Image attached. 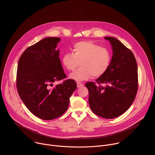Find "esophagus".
Instances as JSON below:
<instances>
[{"mask_svg":"<svg viewBox=\"0 0 155 155\" xmlns=\"http://www.w3.org/2000/svg\"><path fill=\"white\" fill-rule=\"evenodd\" d=\"M77 87H80L83 86V84L81 83H80V82H77Z\"/></svg>","mask_w":155,"mask_h":155,"instance_id":"34e87169","label":"esophagus"}]
</instances>
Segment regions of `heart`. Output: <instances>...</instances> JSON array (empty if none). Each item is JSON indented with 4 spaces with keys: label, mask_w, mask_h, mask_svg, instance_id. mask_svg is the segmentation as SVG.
I'll return each instance as SVG.
<instances>
[{
    "label": "heart",
    "mask_w": 155,
    "mask_h": 155,
    "mask_svg": "<svg viewBox=\"0 0 155 155\" xmlns=\"http://www.w3.org/2000/svg\"><path fill=\"white\" fill-rule=\"evenodd\" d=\"M72 53H66L62 62L68 71H74L80 64L78 69L69 75V78L82 81L92 77L104 75L110 68L112 53L106 47H102L90 41H81L72 47Z\"/></svg>",
    "instance_id": "heart-1"
}]
</instances>
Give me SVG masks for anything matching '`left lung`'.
<instances>
[{"label": "left lung", "mask_w": 155, "mask_h": 155, "mask_svg": "<svg viewBox=\"0 0 155 155\" xmlns=\"http://www.w3.org/2000/svg\"><path fill=\"white\" fill-rule=\"evenodd\" d=\"M111 44L113 55L107 72L96 81L85 84L89 91L92 111L111 119L123 114L133 103L138 88L137 65L134 55L117 38L105 37ZM103 84L102 86L101 84Z\"/></svg>", "instance_id": "left-lung-1"}]
</instances>
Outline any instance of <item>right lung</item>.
I'll return each mask as SVG.
<instances>
[{"mask_svg":"<svg viewBox=\"0 0 155 155\" xmlns=\"http://www.w3.org/2000/svg\"><path fill=\"white\" fill-rule=\"evenodd\" d=\"M59 37H46L28 47L21 56L17 69L18 94L29 111L44 120H51L67 110L70 97L77 88L69 79L51 87L66 77L56 50Z\"/></svg>","mask_w":155,"mask_h":155,"instance_id":"obj_1","label":"right lung"}]
</instances>
